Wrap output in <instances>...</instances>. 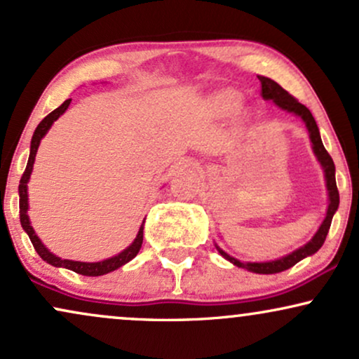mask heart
<instances>
[{"label":"heart","instance_id":"b5f03b06","mask_svg":"<svg viewBox=\"0 0 359 359\" xmlns=\"http://www.w3.org/2000/svg\"><path fill=\"white\" fill-rule=\"evenodd\" d=\"M213 103L221 109H234L238 104V100H236V96L226 95V93H221V95L215 96Z\"/></svg>","mask_w":359,"mask_h":359}]
</instances>
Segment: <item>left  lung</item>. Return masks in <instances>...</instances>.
I'll return each instance as SVG.
<instances>
[{
  "mask_svg": "<svg viewBox=\"0 0 359 359\" xmlns=\"http://www.w3.org/2000/svg\"><path fill=\"white\" fill-rule=\"evenodd\" d=\"M258 79L261 83V96H263V100L266 101L271 100L278 108L285 109L287 113H293L304 121V125H306L308 133H309V140H311V144H313V153H315V156L318 158V161H320L323 171H325L326 189H328V210H326V216L325 219H323L321 226L318 228L315 236H313L306 245L298 248V250H294L293 253L273 261H263V263H251V261L245 263V261H240L233 258V256H229L228 253H224L218 245H215L216 250H218V253L223 256L224 259H228L229 263H233L234 266L245 268L248 271L258 273V274H274V273L285 271V269H290L291 266H294L298 261L304 259L306 256L315 255L316 251L320 250L323 243L326 240V234L330 231L331 219H333L336 210H338L339 206V193H338V188H336L334 163L328 154V151L325 149V146H323L320 130H318V125L315 118H313L311 111H309L306 106L299 103L298 100L293 98V96H291L286 90H283L276 81H273V79H269L266 76H258Z\"/></svg>",
  "mask_w": 359,
  "mask_h": 359,
  "instance_id": "8db88e82",
  "label": "left lung"
}]
</instances>
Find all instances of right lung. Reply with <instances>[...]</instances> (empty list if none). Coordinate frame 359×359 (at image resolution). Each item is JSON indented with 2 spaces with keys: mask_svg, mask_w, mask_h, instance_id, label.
Wrapping results in <instances>:
<instances>
[{
  "mask_svg": "<svg viewBox=\"0 0 359 359\" xmlns=\"http://www.w3.org/2000/svg\"><path fill=\"white\" fill-rule=\"evenodd\" d=\"M69 103H72V100H66L63 104L57 106L55 111H51L46 118L43 119L41 123H39V125L36 126V130H34V133H33V138H31V146H29L28 165H26V170L20 181V188H18V193H20V221H21V226H23L25 231L28 233V236H29L31 243H33L34 250H36V253L41 256L43 261L50 263L51 266L72 269V271L83 274V276H101V274L111 273V271H114V269L121 268L123 264H126L128 261H131L136 255L140 253V248H141V245H143L144 219H143V223H141L140 231H138V234H136L135 241H133L131 245L126 248V250H123L121 253H118L116 256H111V258H108V259L95 261V263H85V261L63 259V258H60V256L53 255L51 251L43 245L41 240L36 236L33 226H31L29 216H28V208H29L28 206L29 205L28 203V181H29L31 171H33L34 158H36V153H38V146H39V143H41V140L44 138V135L50 131L53 123H55L56 119L60 118L61 114L66 111V109H68Z\"/></svg>",
  "mask_w": 359,
  "mask_h": 359,
  "instance_id": "1",
  "label": "right lung"
}]
</instances>
